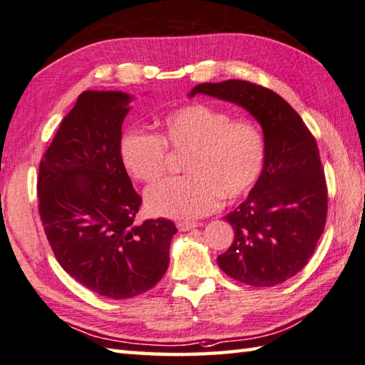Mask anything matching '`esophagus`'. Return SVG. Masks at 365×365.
Instances as JSON below:
<instances>
[{
  "label": "esophagus",
  "instance_id": "34e87169",
  "mask_svg": "<svg viewBox=\"0 0 365 365\" xmlns=\"http://www.w3.org/2000/svg\"><path fill=\"white\" fill-rule=\"evenodd\" d=\"M197 227V222H189V221H179L178 229L179 231H190V229Z\"/></svg>",
  "mask_w": 365,
  "mask_h": 365
}]
</instances>
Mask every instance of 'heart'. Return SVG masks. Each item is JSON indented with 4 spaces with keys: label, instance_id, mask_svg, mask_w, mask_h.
<instances>
[{
    "label": "heart",
    "instance_id": "obj_1",
    "mask_svg": "<svg viewBox=\"0 0 365 365\" xmlns=\"http://www.w3.org/2000/svg\"><path fill=\"white\" fill-rule=\"evenodd\" d=\"M170 145L186 150L189 175L163 179L145 192L150 213L165 218L195 220L220 208L222 195L237 199L259 181L266 162V140L252 118L207 104H190L166 115L162 136L128 131L120 140L125 168L144 182L166 171Z\"/></svg>",
    "mask_w": 365,
    "mask_h": 365
}]
</instances>
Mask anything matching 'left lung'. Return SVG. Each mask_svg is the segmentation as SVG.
<instances>
[{
    "mask_svg": "<svg viewBox=\"0 0 365 365\" xmlns=\"http://www.w3.org/2000/svg\"><path fill=\"white\" fill-rule=\"evenodd\" d=\"M234 102L263 128L266 162L247 200L226 216L234 242L218 257L229 277L253 287L285 282L308 264L327 220V182L317 143L277 93L244 80L202 83L190 91Z\"/></svg>",
    "mask_w": 365,
    "mask_h": 365,
    "instance_id": "8db88e82",
    "label": "left lung"
}]
</instances>
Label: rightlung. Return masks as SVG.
<instances>
[{"instance_id": "right-lung-1", "label": "right lung", "mask_w": 365, "mask_h": 365, "mask_svg": "<svg viewBox=\"0 0 365 365\" xmlns=\"http://www.w3.org/2000/svg\"><path fill=\"white\" fill-rule=\"evenodd\" d=\"M131 96L85 91L44 152L38 210L56 259L76 282L113 299L138 297L165 276L170 220L138 225L140 199L120 157Z\"/></svg>"}]
</instances>
